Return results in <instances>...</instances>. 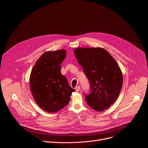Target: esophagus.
Listing matches in <instances>:
<instances>
[{
    "mask_svg": "<svg viewBox=\"0 0 148 148\" xmlns=\"http://www.w3.org/2000/svg\"><path fill=\"white\" fill-rule=\"evenodd\" d=\"M75 91H79V90H80V87L79 86H77L75 88Z\"/></svg>",
    "mask_w": 148,
    "mask_h": 148,
    "instance_id": "obj_1",
    "label": "esophagus"
}]
</instances>
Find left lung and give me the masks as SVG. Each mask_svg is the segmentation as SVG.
<instances>
[{
    "label": "left lung",
    "mask_w": 148,
    "mask_h": 148,
    "mask_svg": "<svg viewBox=\"0 0 148 148\" xmlns=\"http://www.w3.org/2000/svg\"><path fill=\"white\" fill-rule=\"evenodd\" d=\"M75 57L90 83V92L85 94L89 106L98 111L108 108L117 99L123 77L117 62L102 48H78Z\"/></svg>",
    "instance_id": "left-lung-1"
}]
</instances>
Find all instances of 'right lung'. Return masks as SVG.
Listing matches in <instances>:
<instances>
[{
    "instance_id": "add662e5",
    "label": "right lung",
    "mask_w": 148,
    "mask_h": 148,
    "mask_svg": "<svg viewBox=\"0 0 148 148\" xmlns=\"http://www.w3.org/2000/svg\"><path fill=\"white\" fill-rule=\"evenodd\" d=\"M66 51H47L42 54L34 66L30 77L33 98L38 106L48 112H56L69 103L75 91L61 73V64Z\"/></svg>"
}]
</instances>
